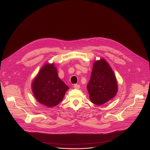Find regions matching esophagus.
<instances>
[{
	"label": "esophagus",
	"instance_id": "obj_1",
	"mask_svg": "<svg viewBox=\"0 0 150 150\" xmlns=\"http://www.w3.org/2000/svg\"><path fill=\"white\" fill-rule=\"evenodd\" d=\"M74 88V89H79L80 88V85H77V84H75L74 86H73Z\"/></svg>",
	"mask_w": 150,
	"mask_h": 150
}]
</instances>
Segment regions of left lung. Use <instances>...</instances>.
I'll use <instances>...</instances> for the list:
<instances>
[{
	"label": "left lung",
	"mask_w": 150,
	"mask_h": 150,
	"mask_svg": "<svg viewBox=\"0 0 150 150\" xmlns=\"http://www.w3.org/2000/svg\"><path fill=\"white\" fill-rule=\"evenodd\" d=\"M87 89L91 102L98 105L107 103L117 94V79L105 59L100 58L94 62Z\"/></svg>",
	"instance_id": "obj_1"
}]
</instances>
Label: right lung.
I'll list each match as a JSON object with an SVG mask.
<instances>
[{
	"instance_id": "add662e5",
	"label": "right lung",
	"mask_w": 150,
	"mask_h": 150,
	"mask_svg": "<svg viewBox=\"0 0 150 150\" xmlns=\"http://www.w3.org/2000/svg\"><path fill=\"white\" fill-rule=\"evenodd\" d=\"M69 88L58 77L54 63L43 65L31 83V89L36 100L47 107L57 105Z\"/></svg>"
}]
</instances>
